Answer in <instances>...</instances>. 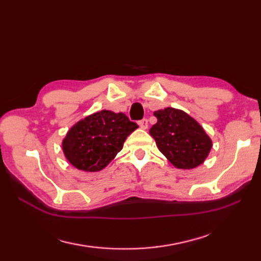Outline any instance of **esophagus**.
I'll return each instance as SVG.
<instances>
[{"mask_svg": "<svg viewBox=\"0 0 261 261\" xmlns=\"http://www.w3.org/2000/svg\"><path fill=\"white\" fill-rule=\"evenodd\" d=\"M138 125L140 126V128L147 129V127H148V120H147V118H143V120H140L138 122Z\"/></svg>", "mask_w": 261, "mask_h": 261, "instance_id": "obj_1", "label": "esophagus"}]
</instances>
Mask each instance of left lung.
I'll list each match as a JSON object with an SVG mask.
<instances>
[{"instance_id":"obj_1","label":"left lung","mask_w":261,"mask_h":261,"mask_svg":"<svg viewBox=\"0 0 261 261\" xmlns=\"http://www.w3.org/2000/svg\"><path fill=\"white\" fill-rule=\"evenodd\" d=\"M158 122L149 130L158 149L177 169L189 170L202 164L212 140L195 118L174 108L155 111Z\"/></svg>"}]
</instances>
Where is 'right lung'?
<instances>
[{"label":"right lung","instance_id":"1","mask_svg":"<svg viewBox=\"0 0 261 261\" xmlns=\"http://www.w3.org/2000/svg\"><path fill=\"white\" fill-rule=\"evenodd\" d=\"M137 127L124 113L102 110L70 127L63 139V152L78 170L101 171L121 151L125 139Z\"/></svg>","mask_w":261,"mask_h":261}]
</instances>
